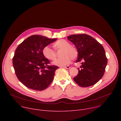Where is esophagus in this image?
Returning a JSON list of instances; mask_svg holds the SVG:
<instances>
[{"instance_id": "esophagus-1", "label": "esophagus", "mask_w": 121, "mask_h": 121, "mask_svg": "<svg viewBox=\"0 0 121 121\" xmlns=\"http://www.w3.org/2000/svg\"><path fill=\"white\" fill-rule=\"evenodd\" d=\"M63 67L64 68H66V69H69V68H70V66L67 65V66H63Z\"/></svg>"}]
</instances>
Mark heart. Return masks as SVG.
<instances>
[{
	"label": "heart",
	"instance_id": "1",
	"mask_svg": "<svg viewBox=\"0 0 121 121\" xmlns=\"http://www.w3.org/2000/svg\"><path fill=\"white\" fill-rule=\"evenodd\" d=\"M68 41L60 39L56 42L54 46L56 50H62L61 52V57L55 60L53 64L56 65L63 66L66 65L72 60L76 59L78 56V51L77 49L72 46ZM44 56L50 60H54L56 57V53L55 50L52 49L49 46H45L42 51Z\"/></svg>",
	"mask_w": 121,
	"mask_h": 121
}]
</instances>
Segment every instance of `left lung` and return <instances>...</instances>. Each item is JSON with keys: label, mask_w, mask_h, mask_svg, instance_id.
<instances>
[{"label": "left lung", "mask_w": 121, "mask_h": 121, "mask_svg": "<svg viewBox=\"0 0 121 121\" xmlns=\"http://www.w3.org/2000/svg\"><path fill=\"white\" fill-rule=\"evenodd\" d=\"M67 39L74 44L78 51L76 62H82L81 69L78 68V73L74 80L82 87L95 85L104 75L107 64L104 48L88 34H72Z\"/></svg>", "instance_id": "8db88e82"}]
</instances>
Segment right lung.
<instances>
[{"instance_id": "obj_1", "label": "right lung", "mask_w": 121, "mask_h": 121, "mask_svg": "<svg viewBox=\"0 0 121 121\" xmlns=\"http://www.w3.org/2000/svg\"><path fill=\"white\" fill-rule=\"evenodd\" d=\"M57 39L40 35H31L16 48L12 59L16 75L28 88L41 91L54 79L58 66L49 65V60L43 54V48Z\"/></svg>"}]
</instances>
